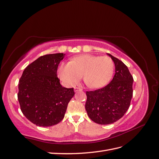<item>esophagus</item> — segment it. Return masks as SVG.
<instances>
[{
	"label": "esophagus",
	"mask_w": 159,
	"mask_h": 159,
	"mask_svg": "<svg viewBox=\"0 0 159 159\" xmlns=\"http://www.w3.org/2000/svg\"><path fill=\"white\" fill-rule=\"evenodd\" d=\"M82 91V89L81 88H80V87H75V92H76V91Z\"/></svg>",
	"instance_id": "esophagus-1"
}]
</instances>
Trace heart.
<instances>
[{
	"label": "heart",
	"instance_id": "obj_1",
	"mask_svg": "<svg viewBox=\"0 0 159 159\" xmlns=\"http://www.w3.org/2000/svg\"><path fill=\"white\" fill-rule=\"evenodd\" d=\"M114 71V64L110 57L83 54L73 57L68 64H61L57 75L67 86L75 85L83 75L87 87L99 89L109 83Z\"/></svg>",
	"mask_w": 159,
	"mask_h": 159
}]
</instances>
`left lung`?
Listing matches in <instances>:
<instances>
[{
    "label": "left lung",
    "mask_w": 159,
    "mask_h": 159,
    "mask_svg": "<svg viewBox=\"0 0 159 159\" xmlns=\"http://www.w3.org/2000/svg\"><path fill=\"white\" fill-rule=\"evenodd\" d=\"M115 65L112 80L104 87L87 91L85 109L89 117L99 125H109L121 119L130 106L134 79L127 66L108 53Z\"/></svg>",
    "instance_id": "obj_1"
}]
</instances>
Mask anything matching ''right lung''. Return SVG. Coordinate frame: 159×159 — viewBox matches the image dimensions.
I'll list each match as a JSON object with an SVG mask.
<instances>
[{"label": "right lung", "mask_w": 159, "mask_h": 159, "mask_svg": "<svg viewBox=\"0 0 159 159\" xmlns=\"http://www.w3.org/2000/svg\"><path fill=\"white\" fill-rule=\"evenodd\" d=\"M65 53L48 54L29 64L19 81L17 98L24 115L39 127H51L64 119L73 88L63 87L57 71Z\"/></svg>", "instance_id": "add662e5"}]
</instances>
